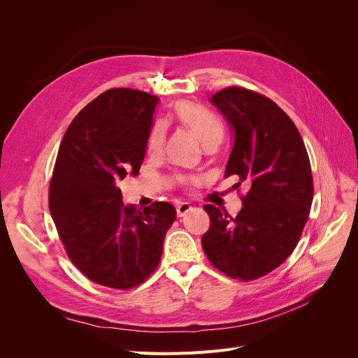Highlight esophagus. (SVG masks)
<instances>
[{
    "label": "esophagus",
    "instance_id": "esophagus-1",
    "mask_svg": "<svg viewBox=\"0 0 358 358\" xmlns=\"http://www.w3.org/2000/svg\"><path fill=\"white\" fill-rule=\"evenodd\" d=\"M189 210H192V206L189 204V203H187V201H182V203H179L178 204V208H176V212H178V216L180 218V216H185Z\"/></svg>",
    "mask_w": 358,
    "mask_h": 358
}]
</instances>
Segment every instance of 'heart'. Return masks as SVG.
<instances>
[{"label": "heart", "mask_w": 358, "mask_h": 358, "mask_svg": "<svg viewBox=\"0 0 358 358\" xmlns=\"http://www.w3.org/2000/svg\"><path fill=\"white\" fill-rule=\"evenodd\" d=\"M173 115L178 121L187 127L189 131L196 134L203 146H208L216 140H221L224 136V127L220 121V117L212 112L203 109L200 106H196L188 101H179L173 107ZM166 146V128L162 124H155L150 128L146 150L149 155L158 157L162 154Z\"/></svg>", "instance_id": "b5f03b06"}]
</instances>
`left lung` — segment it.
<instances>
[{
	"instance_id": "left-lung-1",
	"label": "left lung",
	"mask_w": 358,
	"mask_h": 358,
	"mask_svg": "<svg viewBox=\"0 0 358 358\" xmlns=\"http://www.w3.org/2000/svg\"><path fill=\"white\" fill-rule=\"evenodd\" d=\"M210 103L234 134L224 176L237 175L251 188L236 218L204 206L210 227L201 245L222 273L252 280L282 264L297 246L313 197L310 162L294 122L267 96L230 86Z\"/></svg>"
}]
</instances>
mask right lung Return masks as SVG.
I'll return each instance as SVG.
<instances>
[{
  "instance_id": "1",
  "label": "right lung",
  "mask_w": 358,
  "mask_h": 358,
  "mask_svg": "<svg viewBox=\"0 0 358 358\" xmlns=\"http://www.w3.org/2000/svg\"><path fill=\"white\" fill-rule=\"evenodd\" d=\"M159 99L115 88L73 119L58 150L49 209L69 258L92 282L133 288L154 272L175 206L124 204L117 182L137 175Z\"/></svg>"
}]
</instances>
